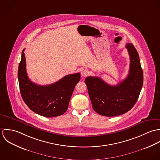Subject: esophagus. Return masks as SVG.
<instances>
[{"mask_svg": "<svg viewBox=\"0 0 160 160\" xmlns=\"http://www.w3.org/2000/svg\"><path fill=\"white\" fill-rule=\"evenodd\" d=\"M81 76L84 78V77H86L87 76H88V74H89V70L88 69H81Z\"/></svg>", "mask_w": 160, "mask_h": 160, "instance_id": "esophagus-1", "label": "esophagus"}]
</instances>
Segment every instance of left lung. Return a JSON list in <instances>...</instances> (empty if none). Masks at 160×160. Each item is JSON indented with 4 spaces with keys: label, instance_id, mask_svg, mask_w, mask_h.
<instances>
[{
    "label": "left lung",
    "instance_id": "left-lung-1",
    "mask_svg": "<svg viewBox=\"0 0 160 160\" xmlns=\"http://www.w3.org/2000/svg\"><path fill=\"white\" fill-rule=\"evenodd\" d=\"M130 57L128 76L116 86H111L98 77L85 79L93 110L98 114L112 117L124 114L136 104L141 91L143 75L137 50L131 43L126 47Z\"/></svg>",
    "mask_w": 160,
    "mask_h": 160
}]
</instances>
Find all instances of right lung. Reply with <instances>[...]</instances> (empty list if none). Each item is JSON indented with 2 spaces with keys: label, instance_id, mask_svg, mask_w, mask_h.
I'll list each match as a JSON object with an SVG mask.
<instances>
[{
  "label": "right lung",
  "instance_id": "obj_1",
  "mask_svg": "<svg viewBox=\"0 0 160 160\" xmlns=\"http://www.w3.org/2000/svg\"><path fill=\"white\" fill-rule=\"evenodd\" d=\"M24 50L18 71L20 90L24 102L32 112L44 117L64 114L68 109L74 87L80 81V73L65 76L50 85H38L27 75Z\"/></svg>",
  "mask_w": 160,
  "mask_h": 160
}]
</instances>
